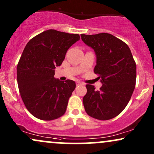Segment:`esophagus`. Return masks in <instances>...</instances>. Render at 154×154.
Listing matches in <instances>:
<instances>
[{
  "label": "esophagus",
  "instance_id": "34e87169",
  "mask_svg": "<svg viewBox=\"0 0 154 154\" xmlns=\"http://www.w3.org/2000/svg\"><path fill=\"white\" fill-rule=\"evenodd\" d=\"M81 85H84V84L81 83V81H77V82H76V86H81Z\"/></svg>",
  "mask_w": 154,
  "mask_h": 154
}]
</instances>
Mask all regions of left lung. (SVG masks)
I'll use <instances>...</instances> for the list:
<instances>
[{
    "label": "left lung",
    "instance_id": "8db88e82",
    "mask_svg": "<svg viewBox=\"0 0 154 154\" xmlns=\"http://www.w3.org/2000/svg\"><path fill=\"white\" fill-rule=\"evenodd\" d=\"M81 39L94 50V73L102 86L96 91L87 84L83 102L86 113L100 120L115 117L123 111L131 99L136 81V64L129 47L112 34H81Z\"/></svg>",
    "mask_w": 154,
    "mask_h": 154
}]
</instances>
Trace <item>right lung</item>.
I'll return each mask as SVG.
<instances>
[{
	"instance_id": "right-lung-1",
	"label": "right lung",
	"mask_w": 154,
	"mask_h": 154,
	"mask_svg": "<svg viewBox=\"0 0 154 154\" xmlns=\"http://www.w3.org/2000/svg\"><path fill=\"white\" fill-rule=\"evenodd\" d=\"M80 39L78 34L49 29L31 39L17 65V82L28 111L42 120L64 115L75 81L54 78L55 68L64 60L67 50Z\"/></svg>"
}]
</instances>
